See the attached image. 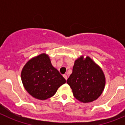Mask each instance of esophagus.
Returning <instances> with one entry per match:
<instances>
[{"instance_id": "esophagus-1", "label": "esophagus", "mask_w": 125, "mask_h": 125, "mask_svg": "<svg viewBox=\"0 0 125 125\" xmlns=\"http://www.w3.org/2000/svg\"><path fill=\"white\" fill-rule=\"evenodd\" d=\"M63 77L64 78V79H66V80H67V79H68V76H67V75L66 74H64L63 75Z\"/></svg>"}]
</instances>
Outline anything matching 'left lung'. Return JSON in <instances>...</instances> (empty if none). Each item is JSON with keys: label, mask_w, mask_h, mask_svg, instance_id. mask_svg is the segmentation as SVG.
Wrapping results in <instances>:
<instances>
[{"label": "left lung", "mask_w": 125, "mask_h": 125, "mask_svg": "<svg viewBox=\"0 0 125 125\" xmlns=\"http://www.w3.org/2000/svg\"><path fill=\"white\" fill-rule=\"evenodd\" d=\"M75 98L89 103L99 98L105 85V77L101 68L89 57L75 61L73 73L67 80Z\"/></svg>", "instance_id": "obj_1"}]
</instances>
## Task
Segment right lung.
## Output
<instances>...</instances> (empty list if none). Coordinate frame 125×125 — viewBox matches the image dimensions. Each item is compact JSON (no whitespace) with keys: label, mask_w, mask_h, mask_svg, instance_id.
<instances>
[{"label":"right lung","mask_w":125,"mask_h":125,"mask_svg":"<svg viewBox=\"0 0 125 125\" xmlns=\"http://www.w3.org/2000/svg\"><path fill=\"white\" fill-rule=\"evenodd\" d=\"M21 79L25 90L32 96L41 100L54 95L66 81L45 54L27 62L22 71Z\"/></svg>","instance_id":"add662e5"}]
</instances>
